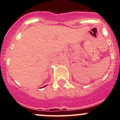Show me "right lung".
I'll list each match as a JSON object with an SVG mask.
<instances>
[{
  "mask_svg": "<svg viewBox=\"0 0 120 120\" xmlns=\"http://www.w3.org/2000/svg\"><path fill=\"white\" fill-rule=\"evenodd\" d=\"M44 87H45V86H44Z\"/></svg>",
  "mask_w": 120,
  "mask_h": 120,
  "instance_id": "right-lung-1",
  "label": "right lung"
}]
</instances>
